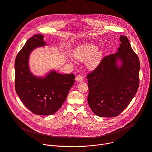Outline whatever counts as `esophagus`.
<instances>
[{"label": "esophagus", "mask_w": 152, "mask_h": 152, "mask_svg": "<svg viewBox=\"0 0 152 152\" xmlns=\"http://www.w3.org/2000/svg\"><path fill=\"white\" fill-rule=\"evenodd\" d=\"M83 80V77L82 76H80V75H78L76 77V80L77 82H81Z\"/></svg>", "instance_id": "obj_1"}]
</instances>
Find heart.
<instances>
[{
	"mask_svg": "<svg viewBox=\"0 0 152 152\" xmlns=\"http://www.w3.org/2000/svg\"><path fill=\"white\" fill-rule=\"evenodd\" d=\"M98 47L93 44H85L80 45L74 50L73 55L75 58L82 62H85L90 59L88 62V67L90 69H95L100 64L103 52L99 50Z\"/></svg>",
	"mask_w": 152,
	"mask_h": 152,
	"instance_id": "b5f03b06",
	"label": "heart"
}]
</instances>
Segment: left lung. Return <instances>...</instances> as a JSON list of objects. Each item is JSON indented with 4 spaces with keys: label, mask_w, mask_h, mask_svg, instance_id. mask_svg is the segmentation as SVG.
Segmentation results:
<instances>
[{
    "label": "left lung",
    "mask_w": 152,
    "mask_h": 152,
    "mask_svg": "<svg viewBox=\"0 0 152 152\" xmlns=\"http://www.w3.org/2000/svg\"><path fill=\"white\" fill-rule=\"evenodd\" d=\"M117 52L104 57L87 76L88 103L101 117H114L123 112L136 94L139 86L140 63L126 36L120 37Z\"/></svg>",
    "instance_id": "1"
}]
</instances>
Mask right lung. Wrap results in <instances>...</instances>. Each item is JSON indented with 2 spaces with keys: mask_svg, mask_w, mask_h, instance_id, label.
I'll return each instance as SVG.
<instances>
[{
  "mask_svg": "<svg viewBox=\"0 0 152 152\" xmlns=\"http://www.w3.org/2000/svg\"><path fill=\"white\" fill-rule=\"evenodd\" d=\"M48 46L44 36L29 38L17 54L15 61V88L21 102L35 114L49 115L55 113L66 100L75 83L73 74L62 75L50 70L44 76L31 70L29 58L36 49Z\"/></svg>",
  "mask_w": 152,
  "mask_h": 152,
  "instance_id": "right-lung-1",
  "label": "right lung"
}]
</instances>
